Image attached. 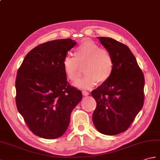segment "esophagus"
Returning a JSON list of instances; mask_svg holds the SVG:
<instances>
[{
  "label": "esophagus",
  "instance_id": "esophagus-1",
  "mask_svg": "<svg viewBox=\"0 0 160 160\" xmlns=\"http://www.w3.org/2000/svg\"><path fill=\"white\" fill-rule=\"evenodd\" d=\"M82 94H83V95H84V96H87V95H89V92H87V91H82Z\"/></svg>",
  "mask_w": 160,
  "mask_h": 160
}]
</instances>
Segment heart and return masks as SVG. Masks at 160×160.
Listing matches in <instances>:
<instances>
[{"instance_id": "heart-1", "label": "heart", "mask_w": 160, "mask_h": 160, "mask_svg": "<svg viewBox=\"0 0 160 160\" xmlns=\"http://www.w3.org/2000/svg\"><path fill=\"white\" fill-rule=\"evenodd\" d=\"M83 66L85 75L76 85L83 89H90L99 83H104L112 76L114 61L110 52L101 48L97 43L86 41L80 44L73 51V57L66 55L62 67L68 79L76 82L80 74V67Z\"/></svg>"}]
</instances>
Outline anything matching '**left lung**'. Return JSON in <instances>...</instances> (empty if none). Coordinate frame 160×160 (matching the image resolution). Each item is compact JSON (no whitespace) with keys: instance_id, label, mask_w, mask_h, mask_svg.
Here are the masks:
<instances>
[{"instance_id":"left-lung-1","label":"left lung","mask_w":160,"mask_h":160,"mask_svg":"<svg viewBox=\"0 0 160 160\" xmlns=\"http://www.w3.org/2000/svg\"><path fill=\"white\" fill-rule=\"evenodd\" d=\"M112 55V76L91 92L97 106L92 114L96 129L105 135H117L130 127L144 101V77L129 48L109 38H98Z\"/></svg>"}]
</instances>
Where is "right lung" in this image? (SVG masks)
<instances>
[{"label": "right lung", "instance_id": "1", "mask_svg": "<svg viewBox=\"0 0 160 160\" xmlns=\"http://www.w3.org/2000/svg\"><path fill=\"white\" fill-rule=\"evenodd\" d=\"M76 42L57 39L39 44L26 56L18 70L16 103L18 112L34 134L59 138L68 129L81 91L67 81L62 61Z\"/></svg>", "mask_w": 160, "mask_h": 160}]
</instances>
